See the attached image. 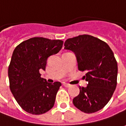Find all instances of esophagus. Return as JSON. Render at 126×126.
<instances>
[{
  "label": "esophagus",
  "instance_id": "obj_1",
  "mask_svg": "<svg viewBox=\"0 0 126 126\" xmlns=\"http://www.w3.org/2000/svg\"><path fill=\"white\" fill-rule=\"evenodd\" d=\"M63 86H64L65 87H70V84H66V83H64V84H63Z\"/></svg>",
  "mask_w": 126,
  "mask_h": 126
}]
</instances>
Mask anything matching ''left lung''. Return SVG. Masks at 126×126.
Returning a JSON list of instances; mask_svg holds the SVG:
<instances>
[{
	"mask_svg": "<svg viewBox=\"0 0 126 126\" xmlns=\"http://www.w3.org/2000/svg\"><path fill=\"white\" fill-rule=\"evenodd\" d=\"M65 49L77 58L78 69L86 71V87L79 86L73 104L85 113H94L106 105L116 87L118 66L114 55L106 42L89 35L69 38Z\"/></svg>",
	"mask_w": 126,
	"mask_h": 126,
	"instance_id": "obj_1",
	"label": "left lung"
}]
</instances>
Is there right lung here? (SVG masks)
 I'll use <instances>...</instances> for the list:
<instances>
[{
  "mask_svg": "<svg viewBox=\"0 0 126 126\" xmlns=\"http://www.w3.org/2000/svg\"><path fill=\"white\" fill-rule=\"evenodd\" d=\"M63 42L45 37H32L16 47L8 67L10 88L21 107L32 114L50 110L54 105L61 82L51 84L41 77L47 60L61 49Z\"/></svg>",
  "mask_w": 126,
  "mask_h": 126,
  "instance_id": "obj_1",
  "label": "right lung"
}]
</instances>
